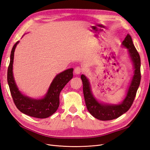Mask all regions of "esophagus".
Wrapping results in <instances>:
<instances>
[{"instance_id":"obj_1","label":"esophagus","mask_w":150,"mask_h":150,"mask_svg":"<svg viewBox=\"0 0 150 150\" xmlns=\"http://www.w3.org/2000/svg\"><path fill=\"white\" fill-rule=\"evenodd\" d=\"M82 68H81L79 66H77L74 69V73L76 74H79L82 72Z\"/></svg>"}]
</instances>
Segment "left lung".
Wrapping results in <instances>:
<instances>
[{"mask_svg": "<svg viewBox=\"0 0 150 150\" xmlns=\"http://www.w3.org/2000/svg\"><path fill=\"white\" fill-rule=\"evenodd\" d=\"M122 45L127 48L134 66V74L128 87L126 97L119 104H107L98 102L93 96L88 79L82 74L83 93L86 105L91 114L100 120H111L127 112L135 99L141 81V61L139 53L134 46L131 36L128 34L123 41Z\"/></svg>", "mask_w": 150, "mask_h": 150, "instance_id": "obj_1", "label": "left lung"}]
</instances>
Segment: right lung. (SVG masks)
Wrapping results in <instances>:
<instances>
[{
    "label": "right lung",
    "instance_id": "right-lung-1",
    "mask_svg": "<svg viewBox=\"0 0 150 150\" xmlns=\"http://www.w3.org/2000/svg\"><path fill=\"white\" fill-rule=\"evenodd\" d=\"M18 42L15 43L10 54V64L7 71V82L15 105L25 114L38 118H45L52 115L59 105V94L66 84L73 78V69H66L57 74L43 99H35L23 95L15 84L13 76V63L15 50Z\"/></svg>",
    "mask_w": 150,
    "mask_h": 150
}]
</instances>
